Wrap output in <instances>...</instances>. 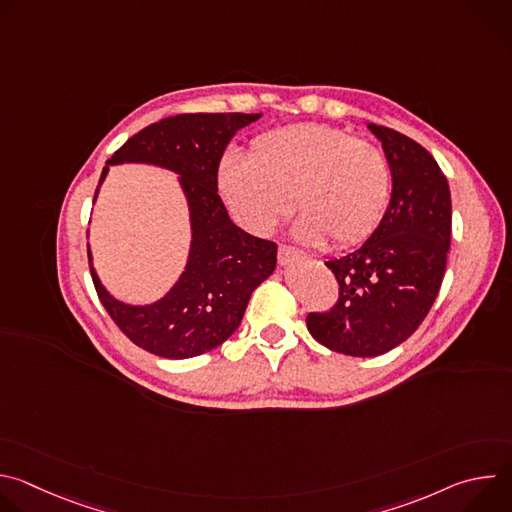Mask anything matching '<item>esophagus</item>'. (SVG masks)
Returning <instances> with one entry per match:
<instances>
[{"instance_id":"obj_1","label":"esophagus","mask_w":512,"mask_h":512,"mask_svg":"<svg viewBox=\"0 0 512 512\" xmlns=\"http://www.w3.org/2000/svg\"><path fill=\"white\" fill-rule=\"evenodd\" d=\"M279 263L281 265H289V263H294V261H300V259H304L306 255L304 253H300V251H296V249H291V247H285V245H281L279 247Z\"/></svg>"}]
</instances>
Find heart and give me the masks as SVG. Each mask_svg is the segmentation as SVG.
Listing matches in <instances>:
<instances>
[{
	"label": "heart",
	"instance_id": "heart-1",
	"mask_svg": "<svg viewBox=\"0 0 512 512\" xmlns=\"http://www.w3.org/2000/svg\"><path fill=\"white\" fill-rule=\"evenodd\" d=\"M389 166L373 143L324 123H296L251 141L249 158L227 152L216 166V190L235 221L269 235L291 210L294 235L310 245L326 237L348 247L373 235L389 204Z\"/></svg>",
	"mask_w": 512,
	"mask_h": 512
}]
</instances>
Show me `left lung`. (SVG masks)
<instances>
[{"instance_id": "8db88e82", "label": "left lung", "mask_w": 512, "mask_h": 512, "mask_svg": "<svg viewBox=\"0 0 512 512\" xmlns=\"http://www.w3.org/2000/svg\"><path fill=\"white\" fill-rule=\"evenodd\" d=\"M391 172V200L373 235L328 259L338 304L308 314L310 334L334 352L379 356L405 342L431 310L446 273L452 196L433 156L411 137L367 123Z\"/></svg>"}]
</instances>
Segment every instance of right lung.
Listing matches in <instances>:
<instances>
[{"label": "right lung", "instance_id": "add662e5", "mask_svg": "<svg viewBox=\"0 0 512 512\" xmlns=\"http://www.w3.org/2000/svg\"><path fill=\"white\" fill-rule=\"evenodd\" d=\"M261 113H194L152 123L129 137L103 168L148 164L174 172L186 198L190 249L184 271L150 304H125L109 294L89 265L97 294L113 322L139 348L164 358H192L223 344L245 316L255 287L277 265V245L237 227L218 196L216 166L239 129Z\"/></svg>", "mask_w": 512, "mask_h": 512}]
</instances>
